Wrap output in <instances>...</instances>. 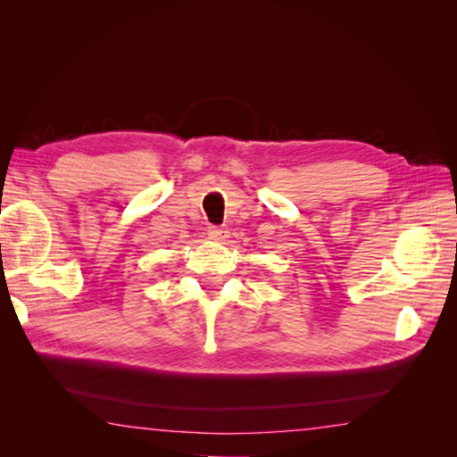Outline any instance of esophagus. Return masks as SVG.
<instances>
[{"mask_svg":"<svg viewBox=\"0 0 457 457\" xmlns=\"http://www.w3.org/2000/svg\"><path fill=\"white\" fill-rule=\"evenodd\" d=\"M207 232H210V237L215 238V240H223V238H227V234H228V230L225 227H215V225L207 228Z\"/></svg>","mask_w":457,"mask_h":457,"instance_id":"34e87169","label":"esophagus"}]
</instances>
